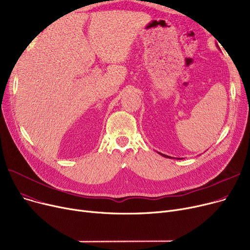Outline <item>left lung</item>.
I'll return each mask as SVG.
<instances>
[{"instance_id": "8db88e82", "label": "left lung", "mask_w": 250, "mask_h": 250, "mask_svg": "<svg viewBox=\"0 0 250 250\" xmlns=\"http://www.w3.org/2000/svg\"><path fill=\"white\" fill-rule=\"evenodd\" d=\"M160 155H162L163 157H166V158H171V157H170V156H167V155H164V154H161V153H160ZM177 159H183V158H177Z\"/></svg>"}]
</instances>
